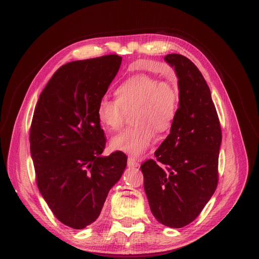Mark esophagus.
Listing matches in <instances>:
<instances>
[{"instance_id":"obj_1","label":"esophagus","mask_w":259,"mask_h":259,"mask_svg":"<svg viewBox=\"0 0 259 259\" xmlns=\"http://www.w3.org/2000/svg\"><path fill=\"white\" fill-rule=\"evenodd\" d=\"M127 164H128V167H131V168H137V167L140 166V162L137 159H134L132 157L128 158Z\"/></svg>"}]
</instances>
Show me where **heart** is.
Instances as JSON below:
<instances>
[{
    "instance_id": "heart-1",
    "label": "heart",
    "mask_w": 259,
    "mask_h": 259,
    "mask_svg": "<svg viewBox=\"0 0 259 259\" xmlns=\"http://www.w3.org/2000/svg\"><path fill=\"white\" fill-rule=\"evenodd\" d=\"M116 100L103 97L97 109L101 124L115 131L124 122L125 110L137 108L133 122L112 138L111 149L131 156L143 154L154 140V129L168 131L176 118L180 106L179 89L167 80L159 81L149 74L132 75L115 89Z\"/></svg>"
}]
</instances>
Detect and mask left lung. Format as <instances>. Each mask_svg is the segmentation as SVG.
<instances>
[{
    "instance_id": "8db88e82",
    "label": "left lung",
    "mask_w": 259,
    "mask_h": 259,
    "mask_svg": "<svg viewBox=\"0 0 259 259\" xmlns=\"http://www.w3.org/2000/svg\"><path fill=\"white\" fill-rule=\"evenodd\" d=\"M165 61L179 78V112L170 134L141 166L149 206L158 223L182 228L192 223L219 182L222 129L211 92L198 68L182 54Z\"/></svg>"
}]
</instances>
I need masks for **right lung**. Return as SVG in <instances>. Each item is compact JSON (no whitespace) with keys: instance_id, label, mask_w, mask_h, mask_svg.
<instances>
[{"instance_id":"add662e5","label":"right lung","mask_w":259,"mask_h":259,"mask_svg":"<svg viewBox=\"0 0 259 259\" xmlns=\"http://www.w3.org/2000/svg\"><path fill=\"white\" fill-rule=\"evenodd\" d=\"M109 54L63 65L40 93L30 128V153L40 194L73 229L98 220L127 165L125 153L103 156L106 138L97 109L118 72Z\"/></svg>"}]
</instances>
